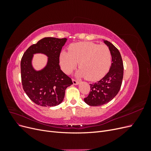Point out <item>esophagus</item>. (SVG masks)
<instances>
[{
	"instance_id": "esophagus-1",
	"label": "esophagus",
	"mask_w": 151,
	"mask_h": 151,
	"mask_svg": "<svg viewBox=\"0 0 151 151\" xmlns=\"http://www.w3.org/2000/svg\"><path fill=\"white\" fill-rule=\"evenodd\" d=\"M72 82H73V84H74V85H77L79 83V82L78 81H76L75 79H72Z\"/></svg>"
}]
</instances>
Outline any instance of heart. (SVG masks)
I'll return each mask as SVG.
<instances>
[{
  "label": "heart",
  "instance_id": "1",
  "mask_svg": "<svg viewBox=\"0 0 151 151\" xmlns=\"http://www.w3.org/2000/svg\"><path fill=\"white\" fill-rule=\"evenodd\" d=\"M63 70L70 73L76 67H81L77 74L94 81L101 79L108 72L111 64V53L105 45L92 42L72 44L68 52L63 51L60 56Z\"/></svg>",
  "mask_w": 151,
  "mask_h": 151
}]
</instances>
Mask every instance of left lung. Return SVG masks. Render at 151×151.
Listing matches in <instances>:
<instances>
[{
    "instance_id": "8db88e82",
    "label": "left lung",
    "mask_w": 151,
    "mask_h": 151,
    "mask_svg": "<svg viewBox=\"0 0 151 151\" xmlns=\"http://www.w3.org/2000/svg\"><path fill=\"white\" fill-rule=\"evenodd\" d=\"M104 43L110 50L112 63L109 72L102 79L90 84V92L84 100L92 106H101L110 101L119 92L122 83L123 64L120 53L108 41L104 40Z\"/></svg>"
}]
</instances>
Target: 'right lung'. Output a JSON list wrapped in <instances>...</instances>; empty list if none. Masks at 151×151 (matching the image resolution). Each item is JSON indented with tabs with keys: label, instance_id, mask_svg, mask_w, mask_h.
I'll return each mask as SVG.
<instances>
[{
	"label": "right lung",
	"instance_id": "obj_1",
	"mask_svg": "<svg viewBox=\"0 0 151 151\" xmlns=\"http://www.w3.org/2000/svg\"><path fill=\"white\" fill-rule=\"evenodd\" d=\"M67 38H44L32 45L23 54L21 61L22 88L32 101L42 106H55L60 104L67 87L72 81L60 69L59 57ZM35 53L48 57L47 65L42 70L35 71L32 59Z\"/></svg>",
	"mask_w": 151,
	"mask_h": 151
}]
</instances>
